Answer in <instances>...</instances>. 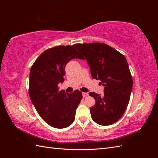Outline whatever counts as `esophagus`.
<instances>
[{
	"label": "esophagus",
	"instance_id": "esophagus-1",
	"mask_svg": "<svg viewBox=\"0 0 158 158\" xmlns=\"http://www.w3.org/2000/svg\"><path fill=\"white\" fill-rule=\"evenodd\" d=\"M88 93H86V92H83L82 93V96L83 98H86L87 96H88Z\"/></svg>",
	"mask_w": 158,
	"mask_h": 158
}]
</instances>
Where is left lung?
<instances>
[{
	"mask_svg": "<svg viewBox=\"0 0 158 158\" xmlns=\"http://www.w3.org/2000/svg\"><path fill=\"white\" fill-rule=\"evenodd\" d=\"M82 53L90 68L92 78L101 80L104 95H89L95 100L90 108L91 116L98 125H112L127 109L132 89V78L127 59L113 47L102 43L74 45Z\"/></svg>",
	"mask_w": 158,
	"mask_h": 158,
	"instance_id": "1",
	"label": "left lung"
}]
</instances>
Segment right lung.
<instances>
[{
  "label": "right lung",
  "instance_id": "obj_1",
  "mask_svg": "<svg viewBox=\"0 0 158 158\" xmlns=\"http://www.w3.org/2000/svg\"><path fill=\"white\" fill-rule=\"evenodd\" d=\"M73 59H83L74 45L57 46L41 54L30 70L31 101L43 120L54 128H64L74 122L82 98L79 90L69 94L58 88L64 81L66 64Z\"/></svg>",
  "mask_w": 158,
  "mask_h": 158
}]
</instances>
